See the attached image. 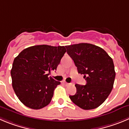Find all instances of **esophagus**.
<instances>
[{
  "label": "esophagus",
  "mask_w": 129,
  "mask_h": 129,
  "mask_svg": "<svg viewBox=\"0 0 129 129\" xmlns=\"http://www.w3.org/2000/svg\"><path fill=\"white\" fill-rule=\"evenodd\" d=\"M63 85H66V86H68V85H71L70 83H68L66 82V81H63Z\"/></svg>",
  "instance_id": "esophagus-1"
}]
</instances>
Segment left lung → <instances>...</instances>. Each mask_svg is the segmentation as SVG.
<instances>
[{
  "label": "left lung",
  "instance_id": "obj_1",
  "mask_svg": "<svg viewBox=\"0 0 129 129\" xmlns=\"http://www.w3.org/2000/svg\"><path fill=\"white\" fill-rule=\"evenodd\" d=\"M78 73L84 74L85 85L76 84V93L70 95L73 103L85 110L97 108L111 92L115 78L113 59L97 46L79 43L66 46Z\"/></svg>",
  "mask_w": 129,
  "mask_h": 129
}]
</instances>
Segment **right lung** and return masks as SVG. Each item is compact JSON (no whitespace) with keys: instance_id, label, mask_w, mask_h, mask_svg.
<instances>
[{"instance_id":"right-lung-1","label":"right lung","mask_w":129,"mask_h":129,"mask_svg":"<svg viewBox=\"0 0 129 129\" xmlns=\"http://www.w3.org/2000/svg\"><path fill=\"white\" fill-rule=\"evenodd\" d=\"M66 52L64 46L37 45L25 48L14 58L11 71L12 86L21 103L39 109L50 104L54 90L60 84L51 77Z\"/></svg>"}]
</instances>
